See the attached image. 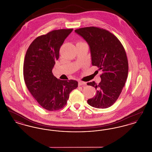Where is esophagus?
I'll return each mask as SVG.
<instances>
[{
	"instance_id": "34e87169",
	"label": "esophagus",
	"mask_w": 152,
	"mask_h": 152,
	"mask_svg": "<svg viewBox=\"0 0 152 152\" xmlns=\"http://www.w3.org/2000/svg\"><path fill=\"white\" fill-rule=\"evenodd\" d=\"M86 83L83 82V81H79V86H86Z\"/></svg>"
}]
</instances>
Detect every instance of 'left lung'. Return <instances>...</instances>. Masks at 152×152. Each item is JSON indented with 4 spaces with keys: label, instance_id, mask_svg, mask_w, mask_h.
I'll list each match as a JSON object with an SVG mask.
<instances>
[{
    "label": "left lung",
    "instance_id": "8db88e82",
    "mask_svg": "<svg viewBox=\"0 0 152 152\" xmlns=\"http://www.w3.org/2000/svg\"><path fill=\"white\" fill-rule=\"evenodd\" d=\"M87 42L91 51L92 64L101 69V81L88 83L97 90L94 97L87 100L96 108L112 106L121 94L128 74V61L122 44L108 31L89 27L75 31Z\"/></svg>",
    "mask_w": 152,
    "mask_h": 152
}]
</instances>
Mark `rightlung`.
Returning a JSON list of instances; mask_svg holds the SVG:
<instances>
[{"instance_id":"right-lung-1","label":"right lung","mask_w":152,"mask_h":152,"mask_svg":"<svg viewBox=\"0 0 152 152\" xmlns=\"http://www.w3.org/2000/svg\"><path fill=\"white\" fill-rule=\"evenodd\" d=\"M72 31L57 29L38 36L30 44L24 58L26 86L39 105L50 111L63 108L70 93L78 87L77 81L58 79L52 73L60 48Z\"/></svg>"}]
</instances>
